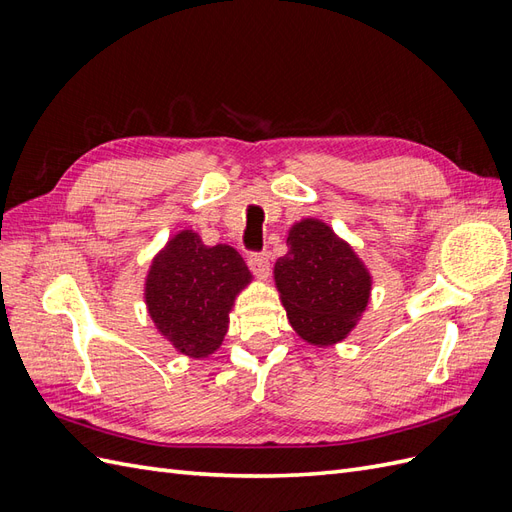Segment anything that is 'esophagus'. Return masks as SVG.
<instances>
[{
  "label": "esophagus",
  "instance_id": "1",
  "mask_svg": "<svg viewBox=\"0 0 512 512\" xmlns=\"http://www.w3.org/2000/svg\"><path fill=\"white\" fill-rule=\"evenodd\" d=\"M247 265H250L252 273L258 277V280H269V273H271V262L267 254H252L247 258Z\"/></svg>",
  "mask_w": 512,
  "mask_h": 512
}]
</instances>
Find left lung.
<instances>
[{
  "mask_svg": "<svg viewBox=\"0 0 512 512\" xmlns=\"http://www.w3.org/2000/svg\"><path fill=\"white\" fill-rule=\"evenodd\" d=\"M288 254L273 267L290 327L312 346L344 342L371 297V277L352 245L318 218L288 228Z\"/></svg>",
  "mask_w": 512,
  "mask_h": 512,
  "instance_id": "1",
  "label": "left lung"
}]
</instances>
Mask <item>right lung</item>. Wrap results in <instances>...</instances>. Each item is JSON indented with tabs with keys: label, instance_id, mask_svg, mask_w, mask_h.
I'll list each match as a JSON object with an SVG mask.
<instances>
[{
	"label": "right lung",
	"instance_id": "1",
	"mask_svg": "<svg viewBox=\"0 0 512 512\" xmlns=\"http://www.w3.org/2000/svg\"><path fill=\"white\" fill-rule=\"evenodd\" d=\"M252 280L235 247L205 245L198 232L183 228L151 258L147 314L179 354L207 359L222 346L232 307Z\"/></svg>",
	"mask_w": 512,
	"mask_h": 512
}]
</instances>
